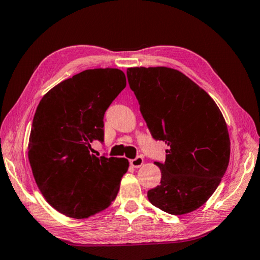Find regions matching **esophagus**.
Returning a JSON list of instances; mask_svg holds the SVG:
<instances>
[{
  "label": "esophagus",
  "instance_id": "34e87169",
  "mask_svg": "<svg viewBox=\"0 0 260 260\" xmlns=\"http://www.w3.org/2000/svg\"><path fill=\"white\" fill-rule=\"evenodd\" d=\"M144 163V157L142 155H138L136 158H134V160H130V165L133 166L134 168H139L142 167Z\"/></svg>",
  "mask_w": 260,
  "mask_h": 260
}]
</instances>
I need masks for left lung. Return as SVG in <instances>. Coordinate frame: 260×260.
<instances>
[{
    "label": "left lung",
    "mask_w": 260,
    "mask_h": 260,
    "mask_svg": "<svg viewBox=\"0 0 260 260\" xmlns=\"http://www.w3.org/2000/svg\"><path fill=\"white\" fill-rule=\"evenodd\" d=\"M126 76L153 138L168 145L166 161L155 162L161 184L147 192L149 202L176 216L197 210L229 167L231 140L220 109L174 68L131 67Z\"/></svg>",
    "instance_id": "8db88e82"
}]
</instances>
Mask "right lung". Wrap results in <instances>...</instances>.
<instances>
[{
    "mask_svg": "<svg viewBox=\"0 0 260 260\" xmlns=\"http://www.w3.org/2000/svg\"><path fill=\"white\" fill-rule=\"evenodd\" d=\"M126 80L117 68L86 70L60 82L41 99L31 124L28 160L41 193L62 215L83 219L115 200L129 161L97 157L104 114Z\"/></svg>",
    "mask_w": 260,
    "mask_h": 260,
    "instance_id": "right-lung-1",
    "label": "right lung"
}]
</instances>
